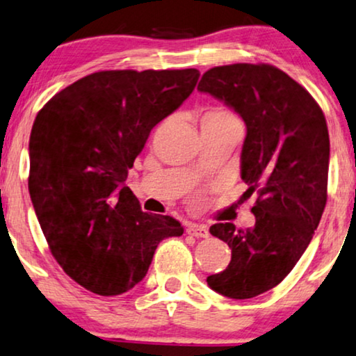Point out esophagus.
Returning <instances> with one entry per match:
<instances>
[{"instance_id": "esophagus-1", "label": "esophagus", "mask_w": 356, "mask_h": 356, "mask_svg": "<svg viewBox=\"0 0 356 356\" xmlns=\"http://www.w3.org/2000/svg\"><path fill=\"white\" fill-rule=\"evenodd\" d=\"M187 233L191 236H195V238H208V236H210L208 227L202 225H188Z\"/></svg>"}]
</instances>
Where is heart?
Returning <instances> with one entry per match:
<instances>
[{
    "label": "heart",
    "mask_w": 356,
    "mask_h": 356,
    "mask_svg": "<svg viewBox=\"0 0 356 356\" xmlns=\"http://www.w3.org/2000/svg\"><path fill=\"white\" fill-rule=\"evenodd\" d=\"M226 117H231V113H227L226 111H222V108H211V111H208L205 113V120H216V118H226Z\"/></svg>",
    "instance_id": "b5f03b06"
}]
</instances>
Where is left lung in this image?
Here are the masks:
<instances>
[{
	"label": "left lung",
	"mask_w": 356,
	"mask_h": 356,
	"mask_svg": "<svg viewBox=\"0 0 356 356\" xmlns=\"http://www.w3.org/2000/svg\"><path fill=\"white\" fill-rule=\"evenodd\" d=\"M197 89L234 108L248 129L241 177L249 186L244 195L257 193L255 225L210 227L229 245L231 262L207 283L222 296L249 300L291 272L319 226L330 154L325 117L301 84L272 65L215 66Z\"/></svg>",
	"instance_id": "1"
}]
</instances>
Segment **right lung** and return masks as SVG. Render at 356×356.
Returning <instances> with one entry per match:
<instances>
[{"instance_id":"1","label":"right lung","mask_w":356,"mask_h":356,"mask_svg":"<svg viewBox=\"0 0 356 356\" xmlns=\"http://www.w3.org/2000/svg\"><path fill=\"white\" fill-rule=\"evenodd\" d=\"M198 76L195 68L99 71L37 113L32 205L56 262L96 295L131 290L161 241L184 233L172 216L141 211L125 181L151 130L182 106Z\"/></svg>"}]
</instances>
